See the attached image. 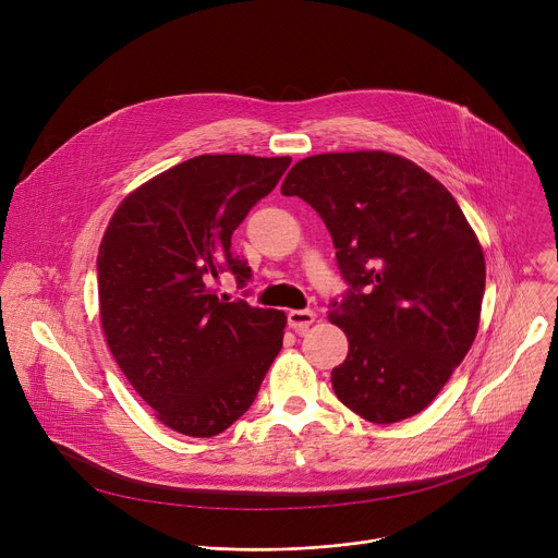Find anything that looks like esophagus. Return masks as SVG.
I'll list each match as a JSON object with an SVG mask.
<instances>
[{
    "label": "esophagus",
    "instance_id": "1",
    "mask_svg": "<svg viewBox=\"0 0 558 558\" xmlns=\"http://www.w3.org/2000/svg\"><path fill=\"white\" fill-rule=\"evenodd\" d=\"M287 323L293 331L304 333L315 323V313L311 308H291L287 313Z\"/></svg>",
    "mask_w": 558,
    "mask_h": 558
}]
</instances>
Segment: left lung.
Listing matches in <instances>:
<instances>
[{
    "instance_id": "obj_1",
    "label": "left lung",
    "mask_w": 558,
    "mask_h": 558,
    "mask_svg": "<svg viewBox=\"0 0 558 558\" xmlns=\"http://www.w3.org/2000/svg\"><path fill=\"white\" fill-rule=\"evenodd\" d=\"M298 196L333 238L344 282L329 320L349 338L338 400L373 424L422 413L470 351L486 260L452 194L404 156L333 151L298 161Z\"/></svg>"
}]
</instances>
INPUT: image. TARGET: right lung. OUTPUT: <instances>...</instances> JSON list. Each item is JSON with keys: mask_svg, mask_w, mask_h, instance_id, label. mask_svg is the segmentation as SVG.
Segmentation results:
<instances>
[{"mask_svg": "<svg viewBox=\"0 0 558 558\" xmlns=\"http://www.w3.org/2000/svg\"><path fill=\"white\" fill-rule=\"evenodd\" d=\"M291 163L289 156L201 154L134 190L99 247L108 347L156 417L214 437L243 417L282 349L287 315L218 298L222 271L252 278L231 233Z\"/></svg>", "mask_w": 558, "mask_h": 558, "instance_id": "add662e5", "label": "right lung"}]
</instances>
